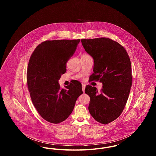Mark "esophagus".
Segmentation results:
<instances>
[{
	"label": "esophagus",
	"instance_id": "esophagus-1",
	"mask_svg": "<svg viewBox=\"0 0 156 156\" xmlns=\"http://www.w3.org/2000/svg\"><path fill=\"white\" fill-rule=\"evenodd\" d=\"M82 91L84 92H85V85L82 83Z\"/></svg>",
	"mask_w": 156,
	"mask_h": 156
}]
</instances>
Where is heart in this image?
<instances>
[{"instance_id": "b5f03b06", "label": "heart", "mask_w": 156, "mask_h": 156, "mask_svg": "<svg viewBox=\"0 0 156 156\" xmlns=\"http://www.w3.org/2000/svg\"><path fill=\"white\" fill-rule=\"evenodd\" d=\"M88 55H89L87 54H83L82 55V57H83V56H88Z\"/></svg>"}]
</instances>
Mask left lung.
I'll return each instance as SVG.
<instances>
[{
	"label": "left lung",
	"mask_w": 156,
	"mask_h": 156,
	"mask_svg": "<svg viewBox=\"0 0 156 156\" xmlns=\"http://www.w3.org/2000/svg\"><path fill=\"white\" fill-rule=\"evenodd\" d=\"M85 51L94 61L92 81H99L103 88L86 86L90 97L88 109L91 116L102 124L117 119L126 105L132 84L130 59L125 48L109 38L82 39Z\"/></svg>",
	"instance_id": "obj_1"
}]
</instances>
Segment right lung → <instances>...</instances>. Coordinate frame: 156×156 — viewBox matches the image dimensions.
Returning a JSON list of instances; mask_svg holds the SVG:
<instances>
[{
    "label": "right lung",
    "instance_id": "obj_1",
    "mask_svg": "<svg viewBox=\"0 0 156 156\" xmlns=\"http://www.w3.org/2000/svg\"><path fill=\"white\" fill-rule=\"evenodd\" d=\"M80 41V39L47 40L38 45L30 57L27 83L31 99L40 115L50 123L58 124L67 119L83 93L79 81L64 89L58 83Z\"/></svg>",
    "mask_w": 156,
    "mask_h": 156
}]
</instances>
